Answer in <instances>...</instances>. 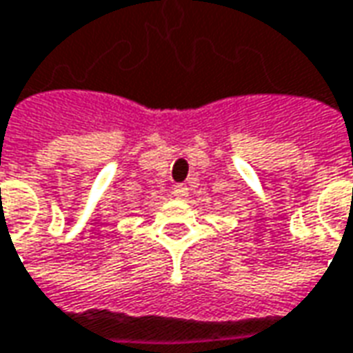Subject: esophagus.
Segmentation results:
<instances>
[{"label":"esophagus","instance_id":"obj_1","mask_svg":"<svg viewBox=\"0 0 353 353\" xmlns=\"http://www.w3.org/2000/svg\"><path fill=\"white\" fill-rule=\"evenodd\" d=\"M188 188L184 186V184H176L174 188H172V196H176L179 200H184V198H188Z\"/></svg>","mask_w":353,"mask_h":353}]
</instances>
